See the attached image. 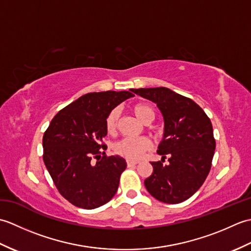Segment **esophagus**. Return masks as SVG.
I'll return each mask as SVG.
<instances>
[{
	"label": "esophagus",
	"mask_w": 251,
	"mask_h": 251,
	"mask_svg": "<svg viewBox=\"0 0 251 251\" xmlns=\"http://www.w3.org/2000/svg\"><path fill=\"white\" fill-rule=\"evenodd\" d=\"M138 162H135V161H130V159H127V166L128 167H132L135 166V165H137Z\"/></svg>",
	"instance_id": "34e87169"
}]
</instances>
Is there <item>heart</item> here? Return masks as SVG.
I'll use <instances>...</instances> for the list:
<instances>
[{
    "instance_id": "heart-1",
    "label": "heart",
    "mask_w": 251,
    "mask_h": 251,
    "mask_svg": "<svg viewBox=\"0 0 251 251\" xmlns=\"http://www.w3.org/2000/svg\"><path fill=\"white\" fill-rule=\"evenodd\" d=\"M134 113L142 123L145 124H149L151 123L154 117H155V113L154 110L150 105L145 103H138L134 106ZM120 116L121 111L119 108H114L113 110L110 111L105 119V128L109 134H114V132L119 128L120 124ZM152 143L148 139V138H124L120 141H117L114 145V152L119 155L132 159V161H137V159L141 158L145 153L149 150H151Z\"/></svg>"
}]
</instances>
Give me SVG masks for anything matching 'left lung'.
<instances>
[{"mask_svg":"<svg viewBox=\"0 0 251 251\" xmlns=\"http://www.w3.org/2000/svg\"><path fill=\"white\" fill-rule=\"evenodd\" d=\"M132 93L156 103L164 117V136L145 185L154 199L178 204L190 199L211 168L216 140L209 117L193 100L166 87L138 88ZM167 156L170 163L163 164Z\"/></svg>","mask_w":251,"mask_h":251,"instance_id":"8db88e82","label":"left lung"}]
</instances>
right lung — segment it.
Here are the masks:
<instances>
[{"label":"right lung","mask_w":251,"mask_h":251,"mask_svg":"<svg viewBox=\"0 0 251 251\" xmlns=\"http://www.w3.org/2000/svg\"><path fill=\"white\" fill-rule=\"evenodd\" d=\"M130 92L89 93L60 110L43 136V159L59 193L74 206L94 209L116 193L125 159L106 156L105 119L134 97Z\"/></svg>","instance_id":"1"}]
</instances>
